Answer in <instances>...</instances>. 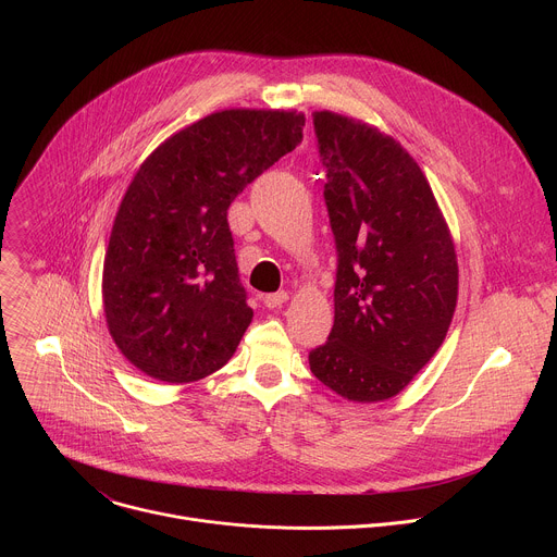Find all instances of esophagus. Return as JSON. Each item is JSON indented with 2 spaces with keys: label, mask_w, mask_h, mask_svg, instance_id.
Returning a JSON list of instances; mask_svg holds the SVG:
<instances>
[{
  "label": "esophagus",
  "mask_w": 557,
  "mask_h": 557,
  "mask_svg": "<svg viewBox=\"0 0 557 557\" xmlns=\"http://www.w3.org/2000/svg\"><path fill=\"white\" fill-rule=\"evenodd\" d=\"M286 301H288V293H284V290L264 297V306H267V308H280V306L286 304Z\"/></svg>",
  "instance_id": "34e87169"
}]
</instances>
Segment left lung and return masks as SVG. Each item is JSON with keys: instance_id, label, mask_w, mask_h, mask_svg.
<instances>
[{"instance_id": "obj_1", "label": "left lung", "mask_w": 557, "mask_h": 557, "mask_svg": "<svg viewBox=\"0 0 557 557\" xmlns=\"http://www.w3.org/2000/svg\"><path fill=\"white\" fill-rule=\"evenodd\" d=\"M337 243L335 324L310 372L355 404L399 394L441 348L458 299L454 240L399 140L363 121L312 114Z\"/></svg>"}]
</instances>
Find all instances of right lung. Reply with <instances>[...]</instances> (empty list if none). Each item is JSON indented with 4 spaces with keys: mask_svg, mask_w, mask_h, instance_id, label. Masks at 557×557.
<instances>
[{
    "mask_svg": "<svg viewBox=\"0 0 557 557\" xmlns=\"http://www.w3.org/2000/svg\"><path fill=\"white\" fill-rule=\"evenodd\" d=\"M295 110H220L158 145L116 211L103 262L106 324L123 357L165 383L220 370L253 320L226 209L301 143Z\"/></svg>",
    "mask_w": 557,
    "mask_h": 557,
    "instance_id": "add662e5",
    "label": "right lung"
}]
</instances>
